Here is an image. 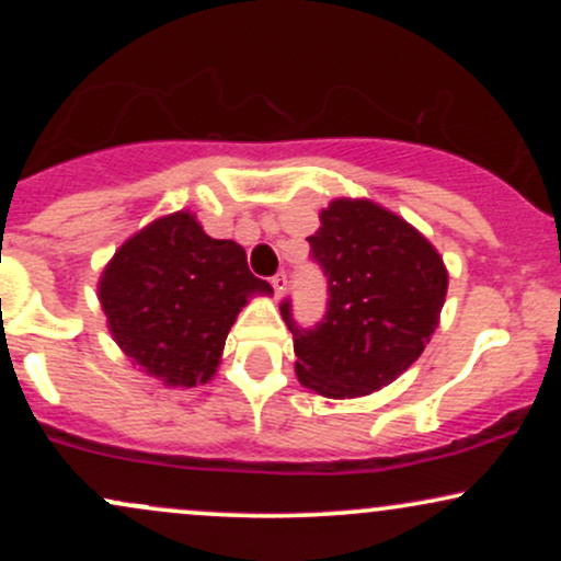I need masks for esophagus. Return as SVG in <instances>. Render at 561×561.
<instances>
[{"label":"esophagus","mask_w":561,"mask_h":561,"mask_svg":"<svg viewBox=\"0 0 561 561\" xmlns=\"http://www.w3.org/2000/svg\"><path fill=\"white\" fill-rule=\"evenodd\" d=\"M272 287H274L276 298H282V295L287 293V274H285V272L274 274V276H272Z\"/></svg>","instance_id":"esophagus-1"}]
</instances>
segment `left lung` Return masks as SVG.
Here are the masks:
<instances>
[{
  "label": "left lung",
  "instance_id": "8db88e82",
  "mask_svg": "<svg viewBox=\"0 0 561 561\" xmlns=\"http://www.w3.org/2000/svg\"><path fill=\"white\" fill-rule=\"evenodd\" d=\"M308 237L324 268L330 302L313 330L293 332L295 375L324 398H362L403 375L440 324L448 272L433 242L366 197H337Z\"/></svg>",
  "mask_w": 561,
  "mask_h": 561
}]
</instances>
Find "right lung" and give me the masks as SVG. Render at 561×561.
Here are the masks:
<instances>
[{
  "label": "right lung",
  "instance_id": "right-lung-1",
  "mask_svg": "<svg viewBox=\"0 0 561 561\" xmlns=\"http://www.w3.org/2000/svg\"><path fill=\"white\" fill-rule=\"evenodd\" d=\"M272 293L250 274L242 244L208 237L190 210L128 237L96 285L115 343L169 388L208 382L237 313Z\"/></svg>",
  "mask_w": 561,
  "mask_h": 561
}]
</instances>
